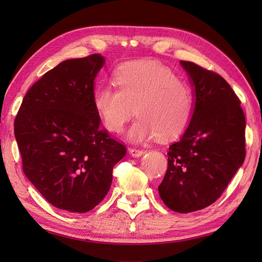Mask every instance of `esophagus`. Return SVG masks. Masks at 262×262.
<instances>
[{
    "instance_id": "34e87169",
    "label": "esophagus",
    "mask_w": 262,
    "mask_h": 262,
    "mask_svg": "<svg viewBox=\"0 0 262 262\" xmlns=\"http://www.w3.org/2000/svg\"><path fill=\"white\" fill-rule=\"evenodd\" d=\"M128 152H129V154L133 158H140L144 153H145L143 149H137V148H128Z\"/></svg>"
}]
</instances>
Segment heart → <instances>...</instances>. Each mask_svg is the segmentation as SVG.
<instances>
[{
    "mask_svg": "<svg viewBox=\"0 0 262 262\" xmlns=\"http://www.w3.org/2000/svg\"><path fill=\"white\" fill-rule=\"evenodd\" d=\"M113 85L100 86L92 102L108 130L120 133L136 114L128 140L143 143L160 136L172 140L186 130L193 111L192 94L169 68L154 60H135L116 71Z\"/></svg>",
    "mask_w": 262,
    "mask_h": 262,
    "instance_id": "1",
    "label": "heart"
}]
</instances>
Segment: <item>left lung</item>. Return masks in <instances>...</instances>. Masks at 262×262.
Segmentation results:
<instances>
[{
	"instance_id": "obj_1",
	"label": "left lung",
	"mask_w": 262,
	"mask_h": 262,
	"mask_svg": "<svg viewBox=\"0 0 262 262\" xmlns=\"http://www.w3.org/2000/svg\"><path fill=\"white\" fill-rule=\"evenodd\" d=\"M192 88L191 120L169 147L168 170L159 186L166 207L191 213L221 197L246 158V117L221 75L180 60Z\"/></svg>"
}]
</instances>
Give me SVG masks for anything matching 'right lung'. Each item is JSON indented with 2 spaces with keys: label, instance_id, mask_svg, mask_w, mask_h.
Returning a JSON list of instances; mask_svg holds the SVG:
<instances>
[{
  "label": "right lung",
  "instance_id": "1",
  "mask_svg": "<svg viewBox=\"0 0 262 262\" xmlns=\"http://www.w3.org/2000/svg\"><path fill=\"white\" fill-rule=\"evenodd\" d=\"M100 54L59 63L33 84L14 121L24 172L48 203L86 213L108 193L126 147L101 128L93 107Z\"/></svg>",
  "mask_w": 262,
  "mask_h": 262
}]
</instances>
